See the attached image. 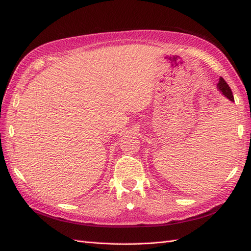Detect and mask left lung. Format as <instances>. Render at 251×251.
<instances>
[{"label": "left lung", "instance_id": "1", "mask_svg": "<svg viewBox=\"0 0 251 251\" xmlns=\"http://www.w3.org/2000/svg\"><path fill=\"white\" fill-rule=\"evenodd\" d=\"M218 89H219L220 92H221L224 96H226L227 98H228L230 101H234L233 95H232V92H231V89H230V87L228 85H227V82L224 80V78L220 77L219 82H218Z\"/></svg>", "mask_w": 251, "mask_h": 251}]
</instances>
